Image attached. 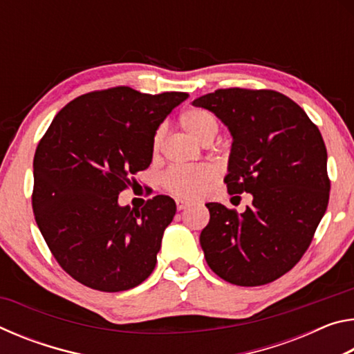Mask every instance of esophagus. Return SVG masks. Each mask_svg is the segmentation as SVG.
Returning <instances> with one entry per match:
<instances>
[{
	"mask_svg": "<svg viewBox=\"0 0 354 354\" xmlns=\"http://www.w3.org/2000/svg\"><path fill=\"white\" fill-rule=\"evenodd\" d=\"M190 206V203L189 201H185V200H176V207H178V211H184L185 207H189Z\"/></svg>",
	"mask_w": 354,
	"mask_h": 354,
	"instance_id": "esophagus-1",
	"label": "esophagus"
}]
</instances>
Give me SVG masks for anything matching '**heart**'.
I'll return each instance as SVG.
<instances>
[{
    "label": "heart",
    "mask_w": 354,
    "mask_h": 354,
    "mask_svg": "<svg viewBox=\"0 0 354 354\" xmlns=\"http://www.w3.org/2000/svg\"><path fill=\"white\" fill-rule=\"evenodd\" d=\"M179 124L195 142L201 145H209L218 134L220 122L215 113L201 107H190L185 109L179 117ZM165 129L159 128L153 136V153H159L162 147ZM218 171L211 164H200L184 169H173L167 171L162 183L170 194L183 198H200L205 195L211 184L217 179Z\"/></svg>",
    "instance_id": "b5f03b06"
}]
</instances>
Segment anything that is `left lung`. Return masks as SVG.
Instances as JSON below:
<instances>
[{
  "mask_svg": "<svg viewBox=\"0 0 354 354\" xmlns=\"http://www.w3.org/2000/svg\"><path fill=\"white\" fill-rule=\"evenodd\" d=\"M230 129L225 183L231 195H253L237 214L207 203L200 243L207 266L236 286H262L287 273L306 253L326 212V147L301 107L274 91L220 88L192 103Z\"/></svg>",
  "mask_w": 354,
  "mask_h": 354,
  "instance_id": "1",
  "label": "left lung"
}]
</instances>
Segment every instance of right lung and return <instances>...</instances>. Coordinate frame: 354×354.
<instances>
[{
  "instance_id": "1",
  "label": "right lung",
  "mask_w": 354,
  "mask_h": 354,
  "mask_svg": "<svg viewBox=\"0 0 354 354\" xmlns=\"http://www.w3.org/2000/svg\"><path fill=\"white\" fill-rule=\"evenodd\" d=\"M187 97L124 86L81 95L59 111L39 142L35 221L59 266L81 284L122 292L154 270L175 201L158 195L139 211L120 206L118 195L151 164L154 133Z\"/></svg>"
}]
</instances>
